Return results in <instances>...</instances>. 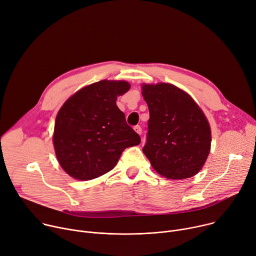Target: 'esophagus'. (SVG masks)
<instances>
[{
  "instance_id": "esophagus-1",
  "label": "esophagus",
  "mask_w": 256,
  "mask_h": 256,
  "mask_svg": "<svg viewBox=\"0 0 256 256\" xmlns=\"http://www.w3.org/2000/svg\"><path fill=\"white\" fill-rule=\"evenodd\" d=\"M134 132H136V134H142V128H141L140 126H136L134 128Z\"/></svg>"
}]
</instances>
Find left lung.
Instances as JSON below:
<instances>
[{
	"mask_svg": "<svg viewBox=\"0 0 256 256\" xmlns=\"http://www.w3.org/2000/svg\"><path fill=\"white\" fill-rule=\"evenodd\" d=\"M142 90L150 113L143 152L151 166L170 180L195 176L210 151L212 132L204 113L174 84H145Z\"/></svg>",
	"mask_w": 256,
	"mask_h": 256,
	"instance_id": "8db88e82",
	"label": "left lung"
}]
</instances>
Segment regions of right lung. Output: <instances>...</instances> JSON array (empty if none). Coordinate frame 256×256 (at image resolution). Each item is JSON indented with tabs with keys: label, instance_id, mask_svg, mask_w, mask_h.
Wrapping results in <instances>:
<instances>
[{
	"label": "right lung",
	"instance_id": "1",
	"mask_svg": "<svg viewBox=\"0 0 256 256\" xmlns=\"http://www.w3.org/2000/svg\"><path fill=\"white\" fill-rule=\"evenodd\" d=\"M130 88L124 80H101L76 92L60 108L53 143L69 176L80 180L101 176L113 170L126 148L141 143L116 105Z\"/></svg>",
	"mask_w": 256,
	"mask_h": 256
}]
</instances>
